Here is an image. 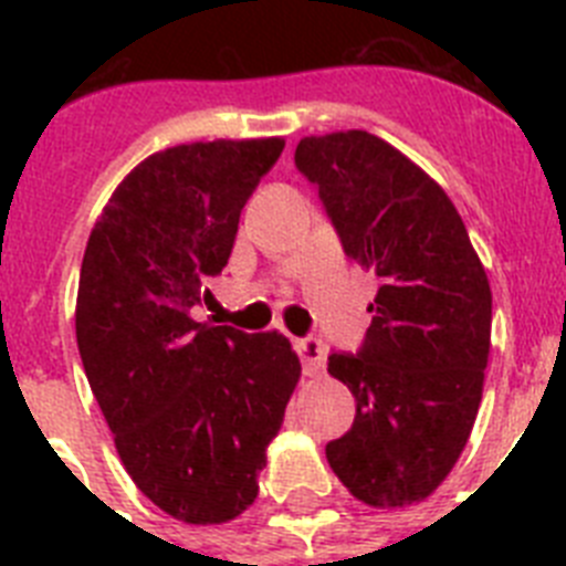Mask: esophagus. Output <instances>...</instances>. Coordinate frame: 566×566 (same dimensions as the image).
<instances>
[{
    "instance_id": "obj_1",
    "label": "esophagus",
    "mask_w": 566,
    "mask_h": 566,
    "mask_svg": "<svg viewBox=\"0 0 566 566\" xmlns=\"http://www.w3.org/2000/svg\"><path fill=\"white\" fill-rule=\"evenodd\" d=\"M294 348L300 354V363H303V374L306 377H317L326 368V345L319 343L317 337H300L294 339Z\"/></svg>"
}]
</instances>
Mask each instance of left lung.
Instances as JSON below:
<instances>
[{"label":"left lung","mask_w":566,"mask_h":566,"mask_svg":"<svg viewBox=\"0 0 566 566\" xmlns=\"http://www.w3.org/2000/svg\"><path fill=\"white\" fill-rule=\"evenodd\" d=\"M294 167L317 187L343 252L379 280L357 354L328 357L357 417L326 459L359 502L405 507L442 484L476 422L493 317L488 274L451 198L377 135L303 138Z\"/></svg>","instance_id":"1"}]
</instances>
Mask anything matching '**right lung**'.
I'll list each match as a JSON object with an SVG mask.
<instances>
[{"instance_id":"obj_1","label":"right lung","mask_w":566,"mask_h":566,"mask_svg":"<svg viewBox=\"0 0 566 566\" xmlns=\"http://www.w3.org/2000/svg\"><path fill=\"white\" fill-rule=\"evenodd\" d=\"M280 153L283 138H252L149 155L84 249L76 339L87 382L138 490L189 524L229 522L254 502L300 379L283 334L192 317Z\"/></svg>"}]
</instances>
